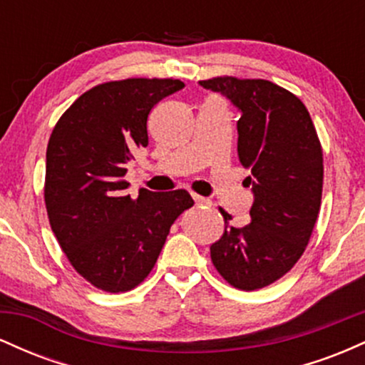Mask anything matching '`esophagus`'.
Listing matches in <instances>:
<instances>
[{"mask_svg": "<svg viewBox=\"0 0 365 365\" xmlns=\"http://www.w3.org/2000/svg\"><path fill=\"white\" fill-rule=\"evenodd\" d=\"M192 197H194L197 206H211V200L206 199V197H200V195H197V194H194Z\"/></svg>", "mask_w": 365, "mask_h": 365, "instance_id": "34e87169", "label": "esophagus"}]
</instances>
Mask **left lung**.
I'll return each instance as SVG.
<instances>
[{"mask_svg": "<svg viewBox=\"0 0 365 365\" xmlns=\"http://www.w3.org/2000/svg\"><path fill=\"white\" fill-rule=\"evenodd\" d=\"M199 83L240 111L238 159L250 170L254 194L252 220L242 228L220 209L225 233L211 245V259L232 287L257 290L287 274L309 244L321 207V142L304 103L273 82L215 77Z\"/></svg>", "mask_w": 365, "mask_h": 365, "instance_id": "left-lung-1", "label": "left lung"}]
</instances>
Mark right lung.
<instances>
[{"instance_id": "obj_1", "label": "right lung", "mask_w": 365, "mask_h": 365, "mask_svg": "<svg viewBox=\"0 0 365 365\" xmlns=\"http://www.w3.org/2000/svg\"><path fill=\"white\" fill-rule=\"evenodd\" d=\"M183 87L173 78L99 83L63 113L49 137V225L75 271L99 290L128 292L144 282L171 225L194 206L182 188H140L137 199L125 192L133 153L149 144L150 110Z\"/></svg>"}]
</instances>
